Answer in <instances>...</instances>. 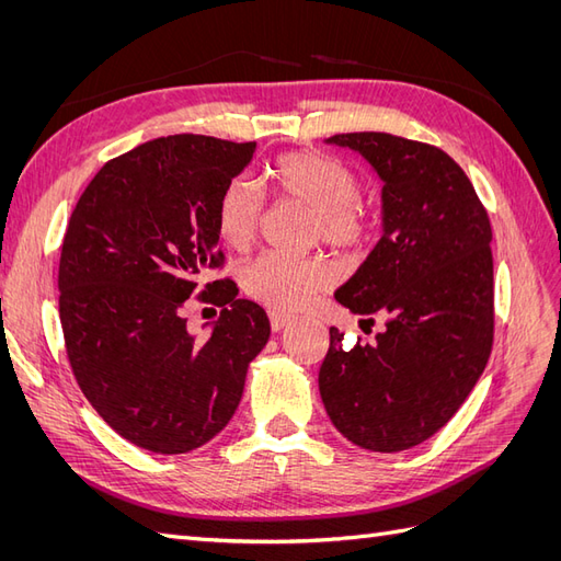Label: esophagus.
I'll return each mask as SVG.
<instances>
[{"instance_id":"34e87169","label":"esophagus","mask_w":561,"mask_h":561,"mask_svg":"<svg viewBox=\"0 0 561 561\" xmlns=\"http://www.w3.org/2000/svg\"><path fill=\"white\" fill-rule=\"evenodd\" d=\"M268 320H271V330L280 332V330L287 325V322H290V316L278 313V311H271V313H268Z\"/></svg>"}]
</instances>
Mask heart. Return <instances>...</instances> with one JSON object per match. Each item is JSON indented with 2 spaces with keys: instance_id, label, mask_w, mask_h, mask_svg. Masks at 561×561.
<instances>
[{
  "instance_id": "b5f03b06",
  "label": "heart",
  "mask_w": 561,
  "mask_h": 561,
  "mask_svg": "<svg viewBox=\"0 0 561 561\" xmlns=\"http://www.w3.org/2000/svg\"><path fill=\"white\" fill-rule=\"evenodd\" d=\"M266 180L283 201L313 213L311 241L334 250L360 248L371 233V213L360 201V180L336 157L293 151L268 165ZM264 201L245 178L227 182L217 198L215 227L231 250H248L262 229ZM332 283L330 268L316 260H295L266 252L243 268V290L271 311L301 309Z\"/></svg>"
}]
</instances>
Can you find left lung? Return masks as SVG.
Segmentation results:
<instances>
[{
  "mask_svg": "<svg viewBox=\"0 0 561 561\" xmlns=\"http://www.w3.org/2000/svg\"><path fill=\"white\" fill-rule=\"evenodd\" d=\"M383 182V236L334 299L363 322L386 318L375 344L330 348L318 371L334 428L369 451L435 435L466 402L494 342L491 225L449 154L390 133H339Z\"/></svg>",
  "mask_w": 561,
  "mask_h": 561,
  "instance_id": "8db88e82",
  "label": "left lung"
}]
</instances>
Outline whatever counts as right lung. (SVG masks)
<instances>
[{
	"label": "right lung",
	"instance_id": "right-lung-1",
	"mask_svg": "<svg viewBox=\"0 0 561 561\" xmlns=\"http://www.w3.org/2000/svg\"><path fill=\"white\" fill-rule=\"evenodd\" d=\"M254 142L168 135L107 161L67 222L58 290L67 358L110 428L154 454H186L222 431L248 365L268 342L260 304L213 280L222 307L210 336L182 318L217 250V198L252 161Z\"/></svg>",
	"mask_w": 561,
	"mask_h": 561
}]
</instances>
